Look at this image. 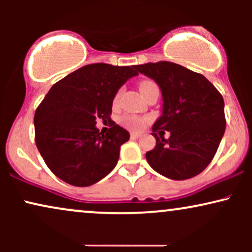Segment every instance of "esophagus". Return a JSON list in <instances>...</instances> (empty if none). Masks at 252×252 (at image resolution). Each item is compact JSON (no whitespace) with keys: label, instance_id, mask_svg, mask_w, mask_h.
<instances>
[{"label":"esophagus","instance_id":"esophagus-1","mask_svg":"<svg viewBox=\"0 0 252 252\" xmlns=\"http://www.w3.org/2000/svg\"><path fill=\"white\" fill-rule=\"evenodd\" d=\"M130 137H131V138H138V137H140V134H138V132L132 131V132H130Z\"/></svg>","mask_w":252,"mask_h":252}]
</instances>
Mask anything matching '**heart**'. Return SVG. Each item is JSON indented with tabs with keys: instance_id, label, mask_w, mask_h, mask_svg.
Masks as SVG:
<instances>
[{
	"instance_id": "obj_1",
	"label": "heart",
	"mask_w": 252,
	"mask_h": 252,
	"mask_svg": "<svg viewBox=\"0 0 252 252\" xmlns=\"http://www.w3.org/2000/svg\"><path fill=\"white\" fill-rule=\"evenodd\" d=\"M153 85H156V84L154 82H150V80H144V82L140 84V91L142 92V91H144V90L150 88V86H153ZM117 100H118V96L116 97V99H115V102H117ZM122 122L124 126H126V128L132 129V130H141L144 126L143 118H140L137 116H132V115H126V116H124Z\"/></svg>"
}]
</instances>
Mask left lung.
<instances>
[{
	"instance_id": "8db88e82",
	"label": "left lung",
	"mask_w": 252,
	"mask_h": 252,
	"mask_svg": "<svg viewBox=\"0 0 252 252\" xmlns=\"http://www.w3.org/2000/svg\"><path fill=\"white\" fill-rule=\"evenodd\" d=\"M134 67L154 80L162 94V112L153 126L156 146L146 153L150 167L172 180L200 174L225 132L221 94L202 74L178 63L158 62ZM158 129L169 131L170 138L158 136Z\"/></svg>"
}]
</instances>
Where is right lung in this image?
<instances>
[{
	"instance_id": "obj_1",
	"label": "right lung",
	"mask_w": 252,
	"mask_h": 252,
	"mask_svg": "<svg viewBox=\"0 0 252 252\" xmlns=\"http://www.w3.org/2000/svg\"><path fill=\"white\" fill-rule=\"evenodd\" d=\"M137 74L134 66L91 63L52 86L36 109L34 126L37 149L54 175L86 187L116 167L121 146L130 135L110 120L112 100ZM98 118L113 123L105 134L95 126Z\"/></svg>"
}]
</instances>
